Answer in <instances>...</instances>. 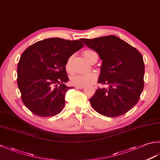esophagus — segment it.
I'll return each instance as SVG.
<instances>
[{
  "label": "esophagus",
  "mask_w": 160,
  "mask_h": 160,
  "mask_svg": "<svg viewBox=\"0 0 160 160\" xmlns=\"http://www.w3.org/2000/svg\"><path fill=\"white\" fill-rule=\"evenodd\" d=\"M76 88L78 89H83V88H84V86H77V87H76Z\"/></svg>",
  "instance_id": "esophagus-1"
}]
</instances>
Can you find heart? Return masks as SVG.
Here are the masks:
<instances>
[{
    "label": "heart",
    "instance_id": "heart-1",
    "mask_svg": "<svg viewBox=\"0 0 160 160\" xmlns=\"http://www.w3.org/2000/svg\"><path fill=\"white\" fill-rule=\"evenodd\" d=\"M83 55L85 57V58L90 61L94 56H98L96 52H95L93 50L87 49L83 52ZM72 57H69L67 59L65 68L67 71L71 70V64ZM98 76L95 73H80L76 74L71 78V83L75 86H86L88 84H93L96 82Z\"/></svg>",
    "mask_w": 160,
    "mask_h": 160
}]
</instances>
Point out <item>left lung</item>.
<instances>
[{"instance_id":"1","label":"left lung","mask_w":160,"mask_h":160,"mask_svg":"<svg viewBox=\"0 0 160 160\" xmlns=\"http://www.w3.org/2000/svg\"><path fill=\"white\" fill-rule=\"evenodd\" d=\"M80 40L102 60L98 83L108 87L98 88L89 99L91 106L107 117L116 118L127 113L138 103L144 89L142 54L115 36Z\"/></svg>"}]
</instances>
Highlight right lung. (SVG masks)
I'll return each mask as SVG.
<instances>
[{
    "label": "right lung",
    "instance_id": "right-lung-1",
    "mask_svg": "<svg viewBox=\"0 0 160 160\" xmlns=\"http://www.w3.org/2000/svg\"><path fill=\"white\" fill-rule=\"evenodd\" d=\"M83 47L80 40L51 38L24 51L17 67V84L23 104L33 114L47 118L62 111L65 93L73 88L64 84L69 80L65 64Z\"/></svg>",
    "mask_w": 160,
    "mask_h": 160
}]
</instances>
